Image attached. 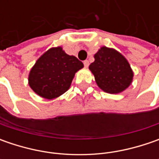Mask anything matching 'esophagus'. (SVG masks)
<instances>
[{
	"mask_svg": "<svg viewBox=\"0 0 159 159\" xmlns=\"http://www.w3.org/2000/svg\"><path fill=\"white\" fill-rule=\"evenodd\" d=\"M83 64H84V66H85V67H86V68H88V67H89V60H85V61H84V63H83Z\"/></svg>",
	"mask_w": 159,
	"mask_h": 159,
	"instance_id": "esophagus-1",
	"label": "esophagus"
}]
</instances>
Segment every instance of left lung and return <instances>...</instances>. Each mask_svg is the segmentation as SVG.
Masks as SVG:
<instances>
[{
	"instance_id": "obj_1",
	"label": "left lung",
	"mask_w": 159,
	"mask_h": 159,
	"mask_svg": "<svg viewBox=\"0 0 159 159\" xmlns=\"http://www.w3.org/2000/svg\"><path fill=\"white\" fill-rule=\"evenodd\" d=\"M89 70L100 89L109 94H119L133 81L134 72L126 58L114 48L103 46L95 53Z\"/></svg>"
}]
</instances>
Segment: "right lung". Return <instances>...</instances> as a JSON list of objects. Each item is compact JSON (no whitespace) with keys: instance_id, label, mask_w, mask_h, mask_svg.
Returning a JSON list of instances; mask_svg holds the SVG:
<instances>
[{"instance_id":"right-lung-1","label":"right lung","mask_w":159,"mask_h":159,"mask_svg":"<svg viewBox=\"0 0 159 159\" xmlns=\"http://www.w3.org/2000/svg\"><path fill=\"white\" fill-rule=\"evenodd\" d=\"M83 67L82 62L67 55L62 47L51 48L32 67L28 84L40 97L52 100L70 89L75 73Z\"/></svg>"}]
</instances>
